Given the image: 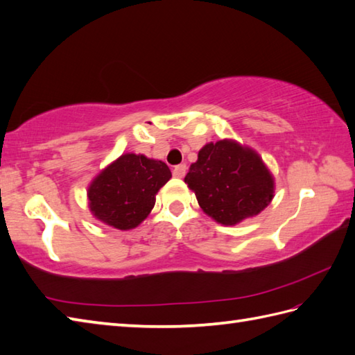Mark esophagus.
<instances>
[{"label":"esophagus","instance_id":"1","mask_svg":"<svg viewBox=\"0 0 355 355\" xmlns=\"http://www.w3.org/2000/svg\"><path fill=\"white\" fill-rule=\"evenodd\" d=\"M187 173V165L185 164H179L176 165L175 168H173V176L175 178H184Z\"/></svg>","mask_w":355,"mask_h":355}]
</instances>
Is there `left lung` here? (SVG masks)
<instances>
[{
  "label": "left lung",
  "mask_w": 355,
  "mask_h": 355,
  "mask_svg": "<svg viewBox=\"0 0 355 355\" xmlns=\"http://www.w3.org/2000/svg\"><path fill=\"white\" fill-rule=\"evenodd\" d=\"M185 184L205 214L226 226L259 214L275 193L273 176L259 155L232 139L202 147Z\"/></svg>",
  "instance_id": "1"
}]
</instances>
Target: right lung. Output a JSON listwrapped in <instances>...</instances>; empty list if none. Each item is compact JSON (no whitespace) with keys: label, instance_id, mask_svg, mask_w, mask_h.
<instances>
[{"label":"right lung","instance_id":"add662e5","mask_svg":"<svg viewBox=\"0 0 355 355\" xmlns=\"http://www.w3.org/2000/svg\"><path fill=\"white\" fill-rule=\"evenodd\" d=\"M170 178L171 171L162 161L135 153L121 155L91 182L89 209L109 226L133 230L150 214L156 193Z\"/></svg>","mask_w":355,"mask_h":355}]
</instances>
